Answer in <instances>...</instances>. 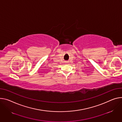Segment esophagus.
I'll list each match as a JSON object with an SVG mask.
<instances>
[{
  "instance_id": "esophagus-1",
  "label": "esophagus",
  "mask_w": 122,
  "mask_h": 122,
  "mask_svg": "<svg viewBox=\"0 0 122 122\" xmlns=\"http://www.w3.org/2000/svg\"><path fill=\"white\" fill-rule=\"evenodd\" d=\"M66 63H67V61H66Z\"/></svg>"
}]
</instances>
